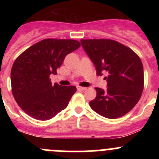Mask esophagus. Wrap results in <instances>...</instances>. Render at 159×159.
I'll use <instances>...</instances> for the list:
<instances>
[{
  "label": "esophagus",
  "mask_w": 159,
  "mask_h": 159,
  "mask_svg": "<svg viewBox=\"0 0 159 159\" xmlns=\"http://www.w3.org/2000/svg\"><path fill=\"white\" fill-rule=\"evenodd\" d=\"M77 89H78V91H84V90H86L87 89L84 87H81V86H77Z\"/></svg>",
  "instance_id": "obj_1"
}]
</instances>
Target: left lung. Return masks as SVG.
Wrapping results in <instances>:
<instances>
[{"mask_svg": "<svg viewBox=\"0 0 159 159\" xmlns=\"http://www.w3.org/2000/svg\"><path fill=\"white\" fill-rule=\"evenodd\" d=\"M82 47L95 66L98 75H107L106 91L95 88L97 95L90 107L107 118L115 119L132 109L144 89L142 61L127 46L111 39H81Z\"/></svg>", "mask_w": 159, "mask_h": 159, "instance_id": "left-lung-1", "label": "left lung"}]
</instances>
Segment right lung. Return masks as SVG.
Listing matches in <instances>:
<instances>
[{"instance_id": "right-lung-1", "label": "right lung", "mask_w": 159, "mask_h": 159, "mask_svg": "<svg viewBox=\"0 0 159 159\" xmlns=\"http://www.w3.org/2000/svg\"><path fill=\"white\" fill-rule=\"evenodd\" d=\"M81 46L70 39H44L16 58L11 71V91L17 105L27 115L46 121L66 108L75 86L51 84L50 75L57 74L65 56Z\"/></svg>"}]
</instances>
